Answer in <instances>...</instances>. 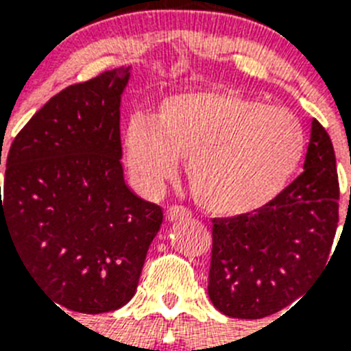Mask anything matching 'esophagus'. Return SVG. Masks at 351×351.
Masks as SVG:
<instances>
[{
    "label": "esophagus",
    "instance_id": "obj_1",
    "mask_svg": "<svg viewBox=\"0 0 351 351\" xmlns=\"http://www.w3.org/2000/svg\"><path fill=\"white\" fill-rule=\"evenodd\" d=\"M165 219L169 222H176V220H184V219H191V211L182 206H171L167 211H165Z\"/></svg>",
    "mask_w": 351,
    "mask_h": 351
}]
</instances>
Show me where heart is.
<instances>
[{
  "label": "heart",
  "mask_w": 351,
  "mask_h": 351,
  "mask_svg": "<svg viewBox=\"0 0 351 351\" xmlns=\"http://www.w3.org/2000/svg\"><path fill=\"white\" fill-rule=\"evenodd\" d=\"M293 112L233 90H189L160 101L153 118L134 114L123 158L140 189L156 193L186 160L193 198L215 215L264 208L288 186L304 154Z\"/></svg>",
  "instance_id": "b5f03b06"
}]
</instances>
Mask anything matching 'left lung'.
<instances>
[{
  "label": "left lung",
  "instance_id": "1",
  "mask_svg": "<svg viewBox=\"0 0 351 351\" xmlns=\"http://www.w3.org/2000/svg\"><path fill=\"white\" fill-rule=\"evenodd\" d=\"M337 222L335 153L311 120L304 171L264 208L213 220L208 293L215 308L262 319L302 297L326 266Z\"/></svg>",
  "mask_w": 351,
  "mask_h": 351
}]
</instances>
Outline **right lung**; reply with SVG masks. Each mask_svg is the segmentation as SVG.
I'll return each instance as SVG.
<instances>
[{"label":"right lung","instance_id":"add662e5","mask_svg":"<svg viewBox=\"0 0 351 351\" xmlns=\"http://www.w3.org/2000/svg\"><path fill=\"white\" fill-rule=\"evenodd\" d=\"M129 78L131 65L63 89L7 154L0 234L16 242L60 310L107 313L127 304L164 220L123 178L120 104Z\"/></svg>","mask_w":351,"mask_h":351}]
</instances>
